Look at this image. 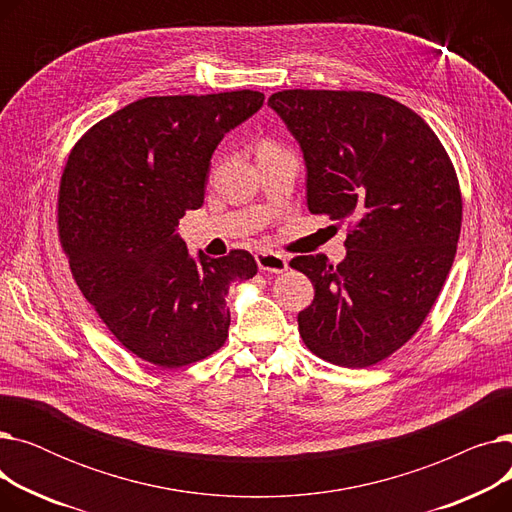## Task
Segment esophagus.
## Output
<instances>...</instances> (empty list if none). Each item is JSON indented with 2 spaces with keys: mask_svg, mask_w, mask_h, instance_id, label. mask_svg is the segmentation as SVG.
I'll return each mask as SVG.
<instances>
[{
  "mask_svg": "<svg viewBox=\"0 0 512 512\" xmlns=\"http://www.w3.org/2000/svg\"><path fill=\"white\" fill-rule=\"evenodd\" d=\"M257 259V265L261 272H267V274H282L288 270V259L286 255H280L276 251H259L255 255Z\"/></svg>",
  "mask_w": 512,
  "mask_h": 512,
  "instance_id": "obj_1",
  "label": "esophagus"
}]
</instances>
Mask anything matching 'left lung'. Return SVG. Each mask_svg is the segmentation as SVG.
<instances>
[{"mask_svg": "<svg viewBox=\"0 0 512 512\" xmlns=\"http://www.w3.org/2000/svg\"><path fill=\"white\" fill-rule=\"evenodd\" d=\"M272 105L301 143L311 213L348 222L346 259L299 255L315 288L299 313L305 346L340 367H371L432 311L461 236L463 197L429 124L371 91H278Z\"/></svg>", "mask_w": 512, "mask_h": 512, "instance_id": "1", "label": "left lung"}]
</instances>
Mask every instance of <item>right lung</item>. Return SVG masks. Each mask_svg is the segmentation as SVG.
I'll return each instance as SVG.
<instances>
[{"instance_id":"obj_1","label":"right lung","mask_w":512,"mask_h":512,"mask_svg":"<svg viewBox=\"0 0 512 512\" xmlns=\"http://www.w3.org/2000/svg\"><path fill=\"white\" fill-rule=\"evenodd\" d=\"M259 91L128 103L72 147L58 193L70 272L128 353L178 369L220 351L226 294L257 274L245 249L188 257L178 222L199 209L213 149L263 105Z\"/></svg>"}]
</instances>
